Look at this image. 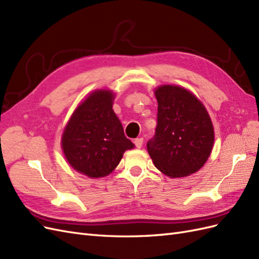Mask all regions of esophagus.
<instances>
[{
  "mask_svg": "<svg viewBox=\"0 0 259 259\" xmlns=\"http://www.w3.org/2000/svg\"><path fill=\"white\" fill-rule=\"evenodd\" d=\"M135 144H136V147H137L138 149H141V148H142V144H143V139H142V138L136 139V140H135Z\"/></svg>",
  "mask_w": 259,
  "mask_h": 259,
  "instance_id": "34e87169",
  "label": "esophagus"
}]
</instances>
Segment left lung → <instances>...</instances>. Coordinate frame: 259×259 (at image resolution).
Segmentation results:
<instances>
[{
	"label": "left lung",
	"instance_id": "8db88e82",
	"mask_svg": "<svg viewBox=\"0 0 259 259\" xmlns=\"http://www.w3.org/2000/svg\"><path fill=\"white\" fill-rule=\"evenodd\" d=\"M154 95L157 125L147 144L149 154L164 175L187 177L208 161L214 143L213 123L200 99L183 86L163 84Z\"/></svg>",
	"mask_w": 259,
	"mask_h": 259
}]
</instances>
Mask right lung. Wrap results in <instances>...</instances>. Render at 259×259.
Instances as JSON below:
<instances>
[{"label": "right lung", "mask_w": 259, "mask_h": 259, "mask_svg": "<svg viewBox=\"0 0 259 259\" xmlns=\"http://www.w3.org/2000/svg\"><path fill=\"white\" fill-rule=\"evenodd\" d=\"M116 93L107 89L91 92L76 106L62 132L61 149L66 162L90 178L112 173L124 152L135 148L112 109Z\"/></svg>", "instance_id": "1"}]
</instances>
